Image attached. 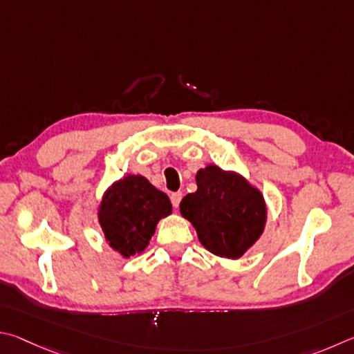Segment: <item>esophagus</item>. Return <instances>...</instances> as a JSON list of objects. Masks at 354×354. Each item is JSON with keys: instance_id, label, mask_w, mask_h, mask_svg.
I'll return each mask as SVG.
<instances>
[{"instance_id": "obj_1", "label": "esophagus", "mask_w": 354, "mask_h": 354, "mask_svg": "<svg viewBox=\"0 0 354 354\" xmlns=\"http://www.w3.org/2000/svg\"><path fill=\"white\" fill-rule=\"evenodd\" d=\"M182 197H183V194L180 193V191H177V193H172L171 194V202H172V207L174 208H178V205H180Z\"/></svg>"}]
</instances>
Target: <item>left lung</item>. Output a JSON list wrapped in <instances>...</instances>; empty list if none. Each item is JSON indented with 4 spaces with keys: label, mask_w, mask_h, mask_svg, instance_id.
I'll return each mask as SVG.
<instances>
[{
    "label": "left lung",
    "mask_w": 354,
    "mask_h": 354,
    "mask_svg": "<svg viewBox=\"0 0 354 354\" xmlns=\"http://www.w3.org/2000/svg\"><path fill=\"white\" fill-rule=\"evenodd\" d=\"M196 182L197 191L183 197L180 213L196 227L207 250L222 258L243 257L266 224L261 193L218 166L201 169Z\"/></svg>",
    "instance_id": "1"
}]
</instances>
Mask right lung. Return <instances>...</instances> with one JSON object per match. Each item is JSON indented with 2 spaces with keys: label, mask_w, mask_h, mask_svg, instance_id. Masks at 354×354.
I'll return each instance as SVG.
<instances>
[{
  "label": "right lung",
  "mask_w": 354,
  "mask_h": 354,
  "mask_svg": "<svg viewBox=\"0 0 354 354\" xmlns=\"http://www.w3.org/2000/svg\"><path fill=\"white\" fill-rule=\"evenodd\" d=\"M169 197L153 188L145 177L127 176L116 182L99 208L105 239L122 257L146 249L161 218L171 214Z\"/></svg>",
  "instance_id": "add662e5"
}]
</instances>
